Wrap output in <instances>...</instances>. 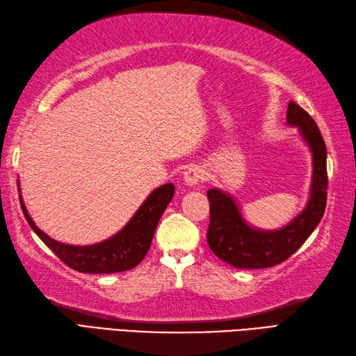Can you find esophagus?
<instances>
[{
  "label": "esophagus",
  "instance_id": "obj_1",
  "mask_svg": "<svg viewBox=\"0 0 356 356\" xmlns=\"http://www.w3.org/2000/svg\"><path fill=\"white\" fill-rule=\"evenodd\" d=\"M183 179H184V184L188 186V187L198 186L201 181L205 179V170H204L202 165H196V164L188 165V168L184 172Z\"/></svg>",
  "mask_w": 356,
  "mask_h": 356
}]
</instances>
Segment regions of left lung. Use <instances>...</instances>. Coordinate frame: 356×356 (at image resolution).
Wrapping results in <instances>:
<instances>
[{
  "label": "left lung",
  "instance_id": "obj_1",
  "mask_svg": "<svg viewBox=\"0 0 356 356\" xmlns=\"http://www.w3.org/2000/svg\"><path fill=\"white\" fill-rule=\"evenodd\" d=\"M286 123L298 128L312 155L309 198L305 209L279 230H262L250 225L238 201L222 188H210V225L207 242L210 250L228 265L242 270H259L282 264L302 247L325 215L327 200V151L314 118L296 102H289Z\"/></svg>",
  "mask_w": 356,
  "mask_h": 356
}]
</instances>
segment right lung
Wrapping results in <instances>:
<instances>
[{"label":"right lung","instance_id":"obj_1","mask_svg":"<svg viewBox=\"0 0 356 356\" xmlns=\"http://www.w3.org/2000/svg\"><path fill=\"white\" fill-rule=\"evenodd\" d=\"M18 191L21 192L19 179ZM173 193H175V186L172 183L156 187L120 232L91 245H70L54 241L49 234L39 230L35 220L30 218L21 193L19 202L31 230L65 265L79 273L109 274L132 270L145 259L151 247L158 220L172 201Z\"/></svg>","mask_w":356,"mask_h":356}]
</instances>
